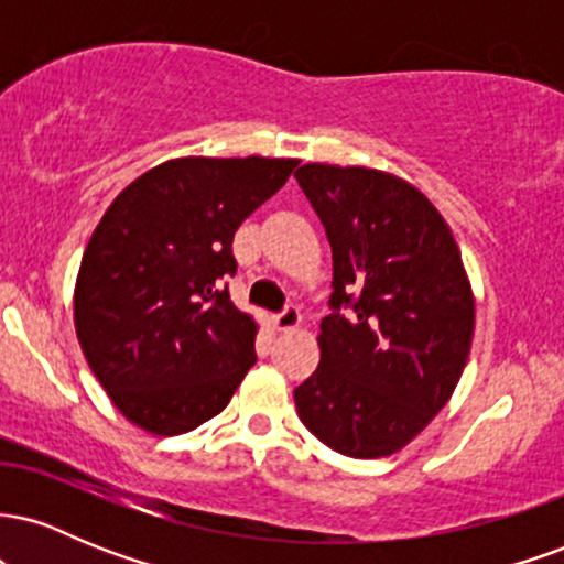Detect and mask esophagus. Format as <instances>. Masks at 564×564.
<instances>
[{
  "label": "esophagus",
  "mask_w": 564,
  "mask_h": 564,
  "mask_svg": "<svg viewBox=\"0 0 564 564\" xmlns=\"http://www.w3.org/2000/svg\"><path fill=\"white\" fill-rule=\"evenodd\" d=\"M300 321H302L300 310H296L294 304H286V307L275 315V328L278 332H294V328L300 326Z\"/></svg>",
  "instance_id": "1"
}]
</instances>
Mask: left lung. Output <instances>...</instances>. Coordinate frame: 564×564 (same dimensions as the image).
Instances as JSON below:
<instances>
[{
  "label": "left lung",
  "instance_id": "obj_1",
  "mask_svg": "<svg viewBox=\"0 0 564 564\" xmlns=\"http://www.w3.org/2000/svg\"><path fill=\"white\" fill-rule=\"evenodd\" d=\"M294 177L334 257V313L321 321L318 368L294 390L296 413L336 453L390 456L448 403L467 366L475 296L462 251L432 200L394 174L304 164Z\"/></svg>",
  "mask_w": 564,
  "mask_h": 564
}]
</instances>
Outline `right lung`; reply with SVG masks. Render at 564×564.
Instances as JSON below:
<instances>
[{
    "mask_svg": "<svg viewBox=\"0 0 564 564\" xmlns=\"http://www.w3.org/2000/svg\"><path fill=\"white\" fill-rule=\"evenodd\" d=\"M296 159H172L108 206L74 291L89 368L132 424L183 435L209 422L257 364V323L230 302L232 236Z\"/></svg>",
    "mask_w": 564,
    "mask_h": 564,
    "instance_id": "right-lung-1",
    "label": "right lung"
}]
</instances>
